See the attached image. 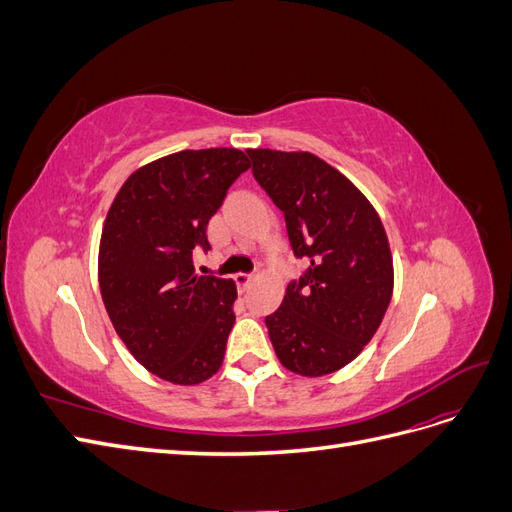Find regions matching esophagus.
Here are the masks:
<instances>
[{
	"mask_svg": "<svg viewBox=\"0 0 512 512\" xmlns=\"http://www.w3.org/2000/svg\"><path fill=\"white\" fill-rule=\"evenodd\" d=\"M252 280H254V275H250V273H237L235 275V282H237L239 288H247L252 284Z\"/></svg>",
	"mask_w": 512,
	"mask_h": 512,
	"instance_id": "34e87169",
	"label": "esophagus"
}]
</instances>
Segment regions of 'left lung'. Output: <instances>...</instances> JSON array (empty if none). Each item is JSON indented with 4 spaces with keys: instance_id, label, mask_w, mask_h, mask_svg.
I'll return each instance as SVG.
<instances>
[{
    "instance_id": "left-lung-1",
    "label": "left lung",
    "mask_w": 512,
    "mask_h": 512,
    "mask_svg": "<svg viewBox=\"0 0 512 512\" xmlns=\"http://www.w3.org/2000/svg\"><path fill=\"white\" fill-rule=\"evenodd\" d=\"M247 156L284 213L294 256L309 262L265 320L271 344L294 374H333L361 354L391 303L393 256L380 215L314 153L247 149Z\"/></svg>"
}]
</instances>
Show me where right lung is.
<instances>
[{
	"mask_svg": "<svg viewBox=\"0 0 512 512\" xmlns=\"http://www.w3.org/2000/svg\"><path fill=\"white\" fill-rule=\"evenodd\" d=\"M252 162L239 149H185L126 179L106 213L98 282L117 335L158 378L190 386L220 369L235 324L232 280L196 275L207 224Z\"/></svg>",
	"mask_w": 512,
	"mask_h": 512,
	"instance_id": "obj_1",
	"label": "right lung"
}]
</instances>
